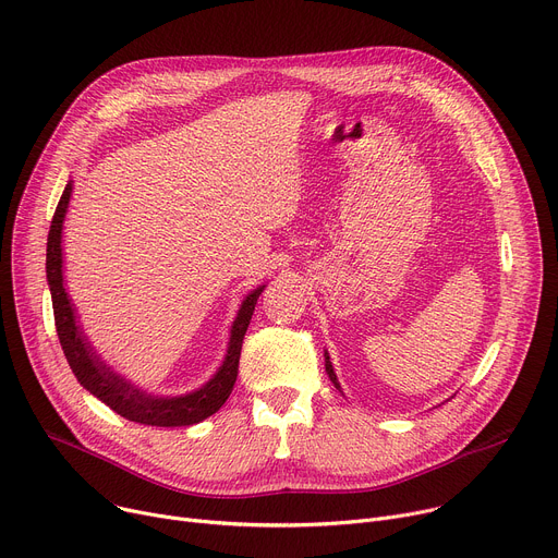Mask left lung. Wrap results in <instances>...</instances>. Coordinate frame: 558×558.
I'll list each match as a JSON object with an SVG mask.
<instances>
[{
    "label": "left lung",
    "instance_id": "left-lung-1",
    "mask_svg": "<svg viewBox=\"0 0 558 558\" xmlns=\"http://www.w3.org/2000/svg\"><path fill=\"white\" fill-rule=\"evenodd\" d=\"M326 373H328L330 381L335 384V389H339V381H337V375H335V371H332V364H330V357H328V353H326ZM339 391H341V389H339Z\"/></svg>",
    "mask_w": 558,
    "mask_h": 558
}]
</instances>
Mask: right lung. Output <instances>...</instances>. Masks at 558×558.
Masks as SVG:
<instances>
[{
	"label": "right lung",
	"mask_w": 558,
	"mask_h": 558,
	"mask_svg": "<svg viewBox=\"0 0 558 558\" xmlns=\"http://www.w3.org/2000/svg\"><path fill=\"white\" fill-rule=\"evenodd\" d=\"M71 181L64 187L60 203L56 207L49 241H47V279L51 288L53 299V315H56V328L60 337V347L64 351V357L82 384L84 389L94 393L98 400H102L109 409H113L118 415L149 426H190L196 424L211 413H217L226 400L230 398L236 373H239V357H241V344L245 330L250 326L256 299L264 292V286L252 290L239 308V315L232 324L230 347L228 355L219 368L203 389L181 396V398H158L147 396L145 391L136 389L132 381L122 379L116 375L92 349L87 337L82 335V328L75 324V313L71 306V299L66 296L64 283H62V223L64 214L71 198Z\"/></svg>",
	"instance_id": "right-lung-1"
}]
</instances>
